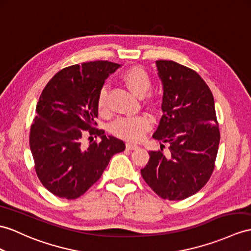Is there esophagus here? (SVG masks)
<instances>
[{
  "label": "esophagus",
  "mask_w": 251,
  "mask_h": 251,
  "mask_svg": "<svg viewBox=\"0 0 251 251\" xmlns=\"http://www.w3.org/2000/svg\"><path fill=\"white\" fill-rule=\"evenodd\" d=\"M126 146V149H129V150H135V149L138 148L137 144H134V143H131V142H127Z\"/></svg>",
  "instance_id": "obj_1"
}]
</instances>
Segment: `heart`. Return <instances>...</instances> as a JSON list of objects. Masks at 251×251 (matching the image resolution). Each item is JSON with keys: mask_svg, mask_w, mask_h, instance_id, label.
Here are the masks:
<instances>
[{"mask_svg": "<svg viewBox=\"0 0 251 251\" xmlns=\"http://www.w3.org/2000/svg\"><path fill=\"white\" fill-rule=\"evenodd\" d=\"M122 82L132 93L137 96H144L151 87V78L147 71L140 67H131L121 75ZM107 89L103 87L98 96V107L101 112L107 111ZM151 120L146 115L134 117H121L114 121L112 131L119 137L127 140H139L149 130Z\"/></svg>", "mask_w": 251, "mask_h": 251, "instance_id": "1", "label": "heart"}]
</instances>
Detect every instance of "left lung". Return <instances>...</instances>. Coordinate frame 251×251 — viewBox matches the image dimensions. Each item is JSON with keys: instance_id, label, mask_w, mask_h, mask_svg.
Returning <instances> with one entry per match:
<instances>
[{"instance_id": "left-lung-1", "label": "left lung", "mask_w": 251, "mask_h": 251, "mask_svg": "<svg viewBox=\"0 0 251 251\" xmlns=\"http://www.w3.org/2000/svg\"><path fill=\"white\" fill-rule=\"evenodd\" d=\"M155 64L163 85V116L152 137L161 142V150L149 152L140 173L161 198L183 200L206 184L215 166L221 139L215 103L196 71L173 60ZM163 143L169 145L168 155Z\"/></svg>"}]
</instances>
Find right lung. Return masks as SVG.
<instances>
[{
	"mask_svg": "<svg viewBox=\"0 0 251 251\" xmlns=\"http://www.w3.org/2000/svg\"><path fill=\"white\" fill-rule=\"evenodd\" d=\"M121 65L97 60L55 75L39 97L29 147L41 184L56 197L75 199L101 178L112 156L126 149L121 139L96 129L98 96ZM85 133L99 143L83 142Z\"/></svg>",
	"mask_w": 251,
	"mask_h": 251,
	"instance_id": "obj_1",
	"label": "right lung"
}]
</instances>
